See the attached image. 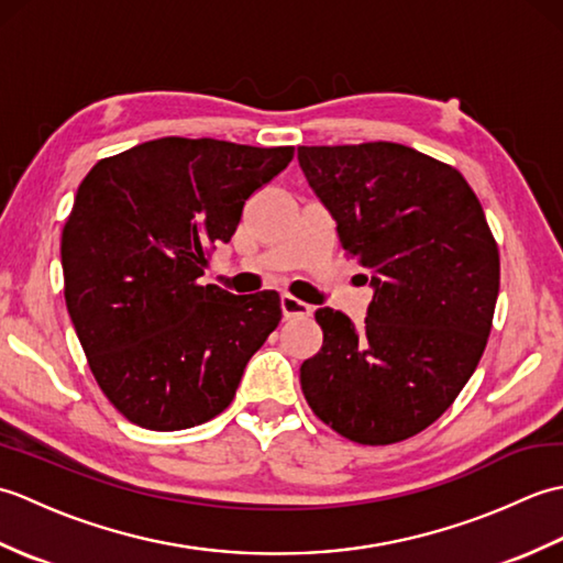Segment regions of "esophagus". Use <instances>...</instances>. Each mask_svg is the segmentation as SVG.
<instances>
[{"mask_svg":"<svg viewBox=\"0 0 563 563\" xmlns=\"http://www.w3.org/2000/svg\"><path fill=\"white\" fill-rule=\"evenodd\" d=\"M280 307H283L285 319H307V317H312V312H314L312 305L297 300V297H292V295H283Z\"/></svg>","mask_w":563,"mask_h":563,"instance_id":"obj_1","label":"esophagus"}]
</instances>
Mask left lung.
I'll return each mask as SVG.
<instances>
[{
	"label": "left lung",
	"mask_w": 563,
	"mask_h": 563,
	"mask_svg": "<svg viewBox=\"0 0 563 563\" xmlns=\"http://www.w3.org/2000/svg\"><path fill=\"white\" fill-rule=\"evenodd\" d=\"M375 288L365 324L317 309L324 343L300 367L319 421L357 445H391L445 413L482 361L500 283L498 244L454 166L397 142L297 147Z\"/></svg>",
	"instance_id": "8db88e82"
}]
</instances>
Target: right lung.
Segmentation results:
<instances>
[{"label":"right lung","instance_id":"right-lung-1","mask_svg":"<svg viewBox=\"0 0 563 563\" xmlns=\"http://www.w3.org/2000/svg\"><path fill=\"white\" fill-rule=\"evenodd\" d=\"M292 154L162 137L84 176L59 242L65 302L93 379L130 423L184 430L232 404L249 357L278 327L280 295H232L198 278Z\"/></svg>","mask_w":563,"mask_h":563}]
</instances>
